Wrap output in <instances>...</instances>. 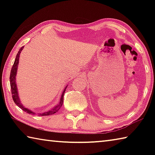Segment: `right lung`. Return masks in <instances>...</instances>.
I'll use <instances>...</instances> for the list:
<instances>
[{
	"instance_id": "right-lung-1",
	"label": "right lung",
	"mask_w": 155,
	"mask_h": 155,
	"mask_svg": "<svg viewBox=\"0 0 155 155\" xmlns=\"http://www.w3.org/2000/svg\"><path fill=\"white\" fill-rule=\"evenodd\" d=\"M23 48H24V46L21 47V48L19 50V51H18L17 55H16V57H15L14 64V65H13L12 68L11 70V73H10V77H9L10 85H11L12 98H13V100H14V103H15V104H16L17 106L19 107L21 109H22L24 111L27 112L29 114L34 115V114H35V112L31 111L30 109H28L27 108H25V106H23V104L21 103L20 100V98H19V96H18V89H17L16 82H15V76H16V74H17L18 63H19L20 54L21 51H22ZM65 89H66V88H65L64 90L63 91L62 95H61V98H60V101H59V104H57V105H56L55 107H54L52 109H50L49 111H48L41 113V114H38L39 115H41V116H42V115H51L55 114L56 112L58 111L59 109L61 107L63 103H64V96Z\"/></svg>"
}]
</instances>
